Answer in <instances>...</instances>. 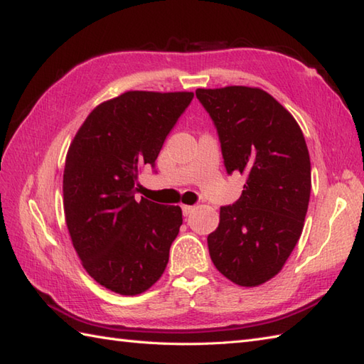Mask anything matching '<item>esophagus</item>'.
I'll return each instance as SVG.
<instances>
[{"instance_id":"obj_1","label":"esophagus","mask_w":364,"mask_h":364,"mask_svg":"<svg viewBox=\"0 0 364 364\" xmlns=\"http://www.w3.org/2000/svg\"><path fill=\"white\" fill-rule=\"evenodd\" d=\"M181 210H183V214L184 215H189L191 213H194L196 206H189V205H181Z\"/></svg>"}]
</instances>
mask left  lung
I'll use <instances>...</instances> for the list:
<instances>
[{
  "mask_svg": "<svg viewBox=\"0 0 364 364\" xmlns=\"http://www.w3.org/2000/svg\"><path fill=\"white\" fill-rule=\"evenodd\" d=\"M218 128L227 172L245 175L242 196L220 208L208 236L215 269L245 288L283 269L304 230L311 162L291 112L259 87L197 89Z\"/></svg>",
  "mask_w": 364,
  "mask_h": 364,
  "instance_id": "left-lung-1",
  "label": "left lung"
}]
</instances>
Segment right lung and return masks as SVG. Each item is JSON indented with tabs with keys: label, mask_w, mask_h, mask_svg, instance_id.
I'll list each match as a JSON object with an SVG mask.
<instances>
[{
	"label": "right lung",
	"mask_w": 364,
	"mask_h": 364,
	"mask_svg": "<svg viewBox=\"0 0 364 364\" xmlns=\"http://www.w3.org/2000/svg\"><path fill=\"white\" fill-rule=\"evenodd\" d=\"M194 92L128 90L100 103L68 146L64 213L82 267L97 283L137 296L156 283L183 223L180 206L134 198Z\"/></svg>",
	"instance_id": "obj_1"
}]
</instances>
